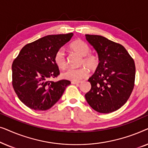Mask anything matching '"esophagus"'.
Segmentation results:
<instances>
[{"label": "esophagus", "mask_w": 148, "mask_h": 148, "mask_svg": "<svg viewBox=\"0 0 148 148\" xmlns=\"http://www.w3.org/2000/svg\"><path fill=\"white\" fill-rule=\"evenodd\" d=\"M71 84H80V82H71Z\"/></svg>", "instance_id": "esophagus-1"}]
</instances>
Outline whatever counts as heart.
<instances>
[{
  "label": "heart",
  "mask_w": 148,
  "mask_h": 148,
  "mask_svg": "<svg viewBox=\"0 0 148 148\" xmlns=\"http://www.w3.org/2000/svg\"><path fill=\"white\" fill-rule=\"evenodd\" d=\"M70 49L75 53L83 56L81 60V65L85 66L78 69H69L62 73V77L73 82H78L88 76L89 71H95L99 66L98 56L94 54L89 53L90 51V46L86 42L82 40H76L71 43ZM54 62L59 69H64L66 66L65 53L63 49L60 48L55 53Z\"/></svg>",
  "instance_id": "b5f03b06"
}]
</instances>
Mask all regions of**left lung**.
I'll return each instance as SVG.
<instances>
[{
  "label": "left lung",
  "instance_id": "8db88e82",
  "mask_svg": "<svg viewBox=\"0 0 148 148\" xmlns=\"http://www.w3.org/2000/svg\"><path fill=\"white\" fill-rule=\"evenodd\" d=\"M86 38L96 50L100 62L89 78L92 88L85 97L97 112H112L127 102L134 88V60L120 44L98 35L86 34Z\"/></svg>",
  "mask_w": 148,
  "mask_h": 148
}]
</instances>
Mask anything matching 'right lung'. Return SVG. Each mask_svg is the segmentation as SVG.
<instances>
[{
	"label": "right lung",
	"instance_id": "add662e5",
	"mask_svg": "<svg viewBox=\"0 0 148 148\" xmlns=\"http://www.w3.org/2000/svg\"><path fill=\"white\" fill-rule=\"evenodd\" d=\"M73 34L48 35L21 50L12 64V85L18 98L35 110H46L62 96L70 81L54 82L50 79L60 74L54 55Z\"/></svg>",
	"mask_w": 148,
	"mask_h": 148
}]
</instances>
